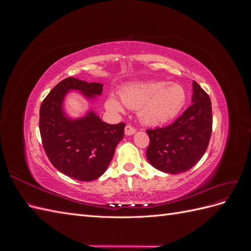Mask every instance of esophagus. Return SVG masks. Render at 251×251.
Listing matches in <instances>:
<instances>
[{
    "mask_svg": "<svg viewBox=\"0 0 251 251\" xmlns=\"http://www.w3.org/2000/svg\"><path fill=\"white\" fill-rule=\"evenodd\" d=\"M125 133H126V136H131V135L136 133V128L133 127L132 126H130V125H127L125 128Z\"/></svg>",
    "mask_w": 251,
    "mask_h": 251,
    "instance_id": "obj_1",
    "label": "esophagus"
}]
</instances>
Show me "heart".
Masks as SVG:
<instances>
[{"mask_svg": "<svg viewBox=\"0 0 251 251\" xmlns=\"http://www.w3.org/2000/svg\"><path fill=\"white\" fill-rule=\"evenodd\" d=\"M120 98L110 94L105 105L113 112L138 110V117L149 126L164 125L178 116L186 102V92L179 83L166 81L132 82L120 90Z\"/></svg>", "mask_w": 251, "mask_h": 251, "instance_id": "b5f03b06", "label": "heart"}]
</instances>
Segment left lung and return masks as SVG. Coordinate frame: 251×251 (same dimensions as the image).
I'll return each mask as SVG.
<instances>
[{"instance_id": "8db88e82", "label": "left lung", "mask_w": 251, "mask_h": 251, "mask_svg": "<svg viewBox=\"0 0 251 251\" xmlns=\"http://www.w3.org/2000/svg\"><path fill=\"white\" fill-rule=\"evenodd\" d=\"M192 105L165 127L148 130L147 158L151 166L168 174L191 170L207 150L211 135V102L207 93L193 81Z\"/></svg>"}]
</instances>
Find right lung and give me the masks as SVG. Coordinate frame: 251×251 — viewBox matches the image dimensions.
Masks as SVG:
<instances>
[{"label": "right lung", "mask_w": 251, "mask_h": 251, "mask_svg": "<svg viewBox=\"0 0 251 251\" xmlns=\"http://www.w3.org/2000/svg\"><path fill=\"white\" fill-rule=\"evenodd\" d=\"M103 85L68 77L58 82L40 109V132L50 162L60 173L79 181H92L107 171L115 149L125 136L124 123L109 125L90 110L85 116L71 118L64 110L70 91L89 100L102 93Z\"/></svg>", "instance_id": "right-lung-1"}]
</instances>
